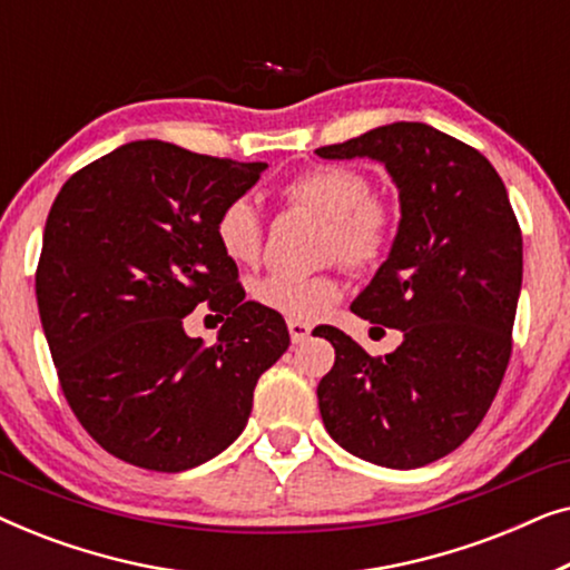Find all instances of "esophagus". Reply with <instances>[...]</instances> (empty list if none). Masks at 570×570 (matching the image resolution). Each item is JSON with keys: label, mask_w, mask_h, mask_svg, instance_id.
Returning <instances> with one entry per match:
<instances>
[{"label": "esophagus", "mask_w": 570, "mask_h": 570, "mask_svg": "<svg viewBox=\"0 0 570 570\" xmlns=\"http://www.w3.org/2000/svg\"><path fill=\"white\" fill-rule=\"evenodd\" d=\"M287 332H291V340L293 345H301V342H306L311 337V326L303 324V322H287Z\"/></svg>", "instance_id": "esophagus-1"}]
</instances>
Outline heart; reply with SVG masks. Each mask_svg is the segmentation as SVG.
<instances>
[{"instance_id": "heart-1", "label": "heart", "mask_w": 570, "mask_h": 570, "mask_svg": "<svg viewBox=\"0 0 570 570\" xmlns=\"http://www.w3.org/2000/svg\"><path fill=\"white\" fill-rule=\"evenodd\" d=\"M291 207L308 209L326 220L324 259H340L350 269H376L396 240V209L373 194L371 178L347 166H314L283 186ZM215 238L230 262L256 264L264 246V223L248 197H236L215 217ZM259 306L293 322H316L342 295L334 272L316 275H264L252 285Z\"/></svg>"}]
</instances>
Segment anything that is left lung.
<instances>
[{"label": "left lung", "mask_w": 570, "mask_h": 570, "mask_svg": "<svg viewBox=\"0 0 570 570\" xmlns=\"http://www.w3.org/2000/svg\"><path fill=\"white\" fill-rule=\"evenodd\" d=\"M316 155L381 160L400 189L392 254L350 308L404 337L373 357L345 332L322 330L334 365L318 381V410L350 454L415 470L470 439L509 368L519 220L485 155L428 124H386Z\"/></svg>", "instance_id": "8db88e82"}]
</instances>
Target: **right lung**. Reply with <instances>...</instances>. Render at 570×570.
Segmentation results:
<instances>
[{
  "label": "right lung",
  "instance_id": "add662e5",
  "mask_svg": "<svg viewBox=\"0 0 570 570\" xmlns=\"http://www.w3.org/2000/svg\"><path fill=\"white\" fill-rule=\"evenodd\" d=\"M264 168L139 139L77 170L53 199L38 314L67 404L121 462L184 472L220 454L291 345L277 311L244 301L215 238L217 213ZM199 302L226 322L209 348L183 332Z\"/></svg>",
  "mask_w": 570,
  "mask_h": 570
}]
</instances>
